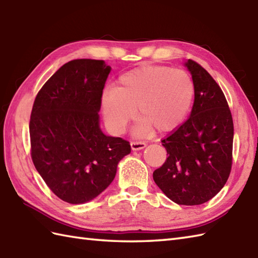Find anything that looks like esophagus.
<instances>
[{"label": "esophagus", "mask_w": 258, "mask_h": 258, "mask_svg": "<svg viewBox=\"0 0 258 258\" xmlns=\"http://www.w3.org/2000/svg\"><path fill=\"white\" fill-rule=\"evenodd\" d=\"M145 146H146L145 142H142V141H132V142H131V147H132L133 151L143 150Z\"/></svg>", "instance_id": "34e87169"}]
</instances>
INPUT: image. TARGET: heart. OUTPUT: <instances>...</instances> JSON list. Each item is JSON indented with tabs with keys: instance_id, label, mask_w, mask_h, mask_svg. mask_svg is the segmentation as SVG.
Returning a JSON list of instances; mask_svg holds the SVG:
<instances>
[{
	"instance_id": "1",
	"label": "heart",
	"mask_w": 258,
	"mask_h": 258,
	"mask_svg": "<svg viewBox=\"0 0 258 258\" xmlns=\"http://www.w3.org/2000/svg\"><path fill=\"white\" fill-rule=\"evenodd\" d=\"M195 87L188 73L161 65H144L119 76L116 87L102 96L104 117L114 132H122L138 113L134 132L139 135L171 132L182 124L194 100Z\"/></svg>"
}]
</instances>
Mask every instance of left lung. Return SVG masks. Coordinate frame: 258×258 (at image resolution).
<instances>
[{
  "label": "left lung",
  "instance_id": "left-lung-1",
  "mask_svg": "<svg viewBox=\"0 0 258 258\" xmlns=\"http://www.w3.org/2000/svg\"><path fill=\"white\" fill-rule=\"evenodd\" d=\"M195 87L188 119L162 140L167 152L153 173L156 185L178 205H201L226 184L232 168L234 124L215 80L193 59L185 62Z\"/></svg>",
  "mask_w": 258,
  "mask_h": 258
}]
</instances>
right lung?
Segmentation results:
<instances>
[{"mask_svg":"<svg viewBox=\"0 0 258 258\" xmlns=\"http://www.w3.org/2000/svg\"><path fill=\"white\" fill-rule=\"evenodd\" d=\"M111 67L102 59L64 64L37 93L30 119L31 156L50 189L70 204L95 199L131 153L127 141L100 127L103 89Z\"/></svg>","mask_w":258,"mask_h":258,"instance_id":"right-lung-1","label":"right lung"}]
</instances>
